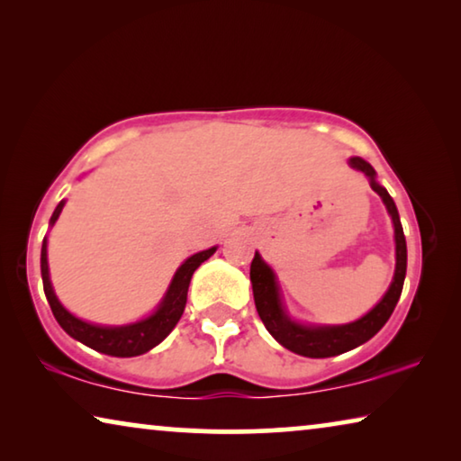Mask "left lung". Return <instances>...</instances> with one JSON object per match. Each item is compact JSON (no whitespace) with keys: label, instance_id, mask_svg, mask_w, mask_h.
<instances>
[{"label":"left lung","instance_id":"left-lung-1","mask_svg":"<svg viewBox=\"0 0 461 461\" xmlns=\"http://www.w3.org/2000/svg\"><path fill=\"white\" fill-rule=\"evenodd\" d=\"M350 166L355 170H361L365 176L371 178V188L382 196V201L388 207V213L392 215L393 231H396V273H393V281L390 285L388 294L384 295L374 310L367 316L357 320L353 324L345 326H302L294 324L285 316L281 308L279 289H276V281L273 270H270L265 262H262L260 254H254V260L250 265V281L254 291V303H257V312L267 326V330L281 342L285 348L294 350L297 355L312 357V359H324V357H334L347 350L355 348L367 342L369 339L382 330L384 324L388 322L393 308H396L402 287H404L406 276V238L402 231V223L398 217V209L393 204V199L388 194L384 186L375 182V170L361 158H350Z\"/></svg>","mask_w":461,"mask_h":461}]
</instances>
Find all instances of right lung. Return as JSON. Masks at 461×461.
Wrapping results in <instances>:
<instances>
[{
	"mask_svg": "<svg viewBox=\"0 0 461 461\" xmlns=\"http://www.w3.org/2000/svg\"><path fill=\"white\" fill-rule=\"evenodd\" d=\"M63 204H65L63 201L57 204L55 213L50 217V223L57 221ZM215 250L217 248H209V250L194 254V257L188 258L185 265L176 270V275H174L172 285L170 289H167L162 305H159L153 316H149L148 320H141V322L137 324H129L121 328H104V326H94V324L82 322V320L71 316V313L63 308L49 281L47 240L42 242V250H41L42 287H45V295L49 299L50 310H53L55 320L59 322L63 330L71 336V339L84 342L86 347H90L104 355L137 357V355L148 353L149 348L159 345V342H162L166 336L174 330V326L178 324L182 312L186 308V294H188V285H191L193 273L201 267V262L207 260Z\"/></svg>",
	"mask_w": 461,
	"mask_h": 461,
	"instance_id": "1",
	"label": "right lung"
}]
</instances>
